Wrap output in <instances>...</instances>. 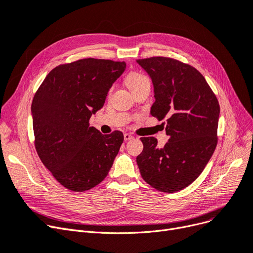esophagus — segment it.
I'll return each instance as SVG.
<instances>
[{
    "label": "esophagus",
    "instance_id": "1",
    "mask_svg": "<svg viewBox=\"0 0 253 253\" xmlns=\"http://www.w3.org/2000/svg\"><path fill=\"white\" fill-rule=\"evenodd\" d=\"M133 138V135H131L130 133H125L124 134V139L127 142V141H130V139Z\"/></svg>",
    "mask_w": 253,
    "mask_h": 253
}]
</instances>
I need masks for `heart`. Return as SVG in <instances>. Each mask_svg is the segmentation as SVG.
<instances>
[{"label":"heart","mask_w":253,"mask_h":253,"mask_svg":"<svg viewBox=\"0 0 253 253\" xmlns=\"http://www.w3.org/2000/svg\"><path fill=\"white\" fill-rule=\"evenodd\" d=\"M125 82L127 84V86L129 87V89L132 92L141 86L145 85V84L150 83L149 82V79L145 76L144 74L138 73V72L129 73L125 78Z\"/></svg>","instance_id":"obj_1"}]
</instances>
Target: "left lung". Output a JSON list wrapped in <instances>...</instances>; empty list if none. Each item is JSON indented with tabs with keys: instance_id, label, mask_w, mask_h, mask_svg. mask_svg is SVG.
<instances>
[{
	"instance_id": "8db88e82",
	"label": "left lung",
	"mask_w": 253,
	"mask_h": 253,
	"mask_svg": "<svg viewBox=\"0 0 253 253\" xmlns=\"http://www.w3.org/2000/svg\"><path fill=\"white\" fill-rule=\"evenodd\" d=\"M136 62L152 79L151 115L158 121L166 119L170 136L164 148L157 147L153 136L141 137L139 172L155 190L181 191L198 178L217 147L218 99L202 74L188 63L161 56Z\"/></svg>"
}]
</instances>
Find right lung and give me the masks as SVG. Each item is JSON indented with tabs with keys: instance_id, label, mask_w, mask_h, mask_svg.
Wrapping results in <instances>:
<instances>
[{
	"instance_id": "1",
	"label": "right lung",
	"mask_w": 253,
	"mask_h": 253,
	"mask_svg": "<svg viewBox=\"0 0 253 253\" xmlns=\"http://www.w3.org/2000/svg\"><path fill=\"white\" fill-rule=\"evenodd\" d=\"M124 61L84 58L54 68L35 92L31 112L34 145L42 163L64 188L84 192L107 176L124 141L89 126Z\"/></svg>"
}]
</instances>
